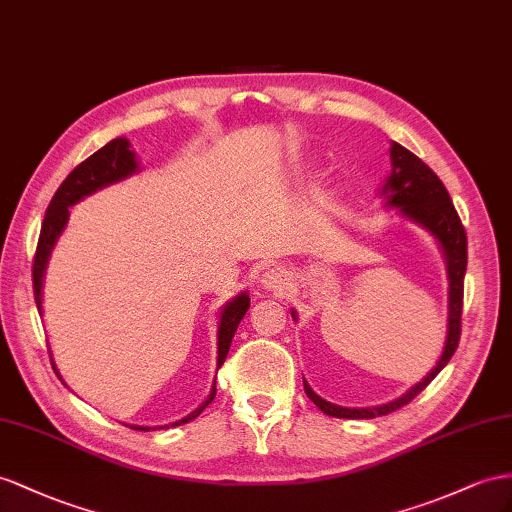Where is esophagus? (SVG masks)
<instances>
[{
	"label": "esophagus",
	"mask_w": 512,
	"mask_h": 512,
	"mask_svg": "<svg viewBox=\"0 0 512 512\" xmlns=\"http://www.w3.org/2000/svg\"><path fill=\"white\" fill-rule=\"evenodd\" d=\"M290 272L285 268H268L264 274H261V287L266 292H274V294H285L287 287H290Z\"/></svg>",
	"instance_id": "1"
}]
</instances>
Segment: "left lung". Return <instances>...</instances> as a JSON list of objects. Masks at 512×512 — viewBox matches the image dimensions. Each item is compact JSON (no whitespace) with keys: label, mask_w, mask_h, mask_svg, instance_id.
Wrapping results in <instances>:
<instances>
[{"label":"left lung","mask_w":512,"mask_h":512,"mask_svg":"<svg viewBox=\"0 0 512 512\" xmlns=\"http://www.w3.org/2000/svg\"><path fill=\"white\" fill-rule=\"evenodd\" d=\"M389 160H391V173L387 175L381 196H385V207H393L396 212L411 220L413 225L428 231L432 238L437 240L443 259L445 270H448V331H445V342L441 357L435 368H432L422 381L415 383L409 391H404L400 398L391 400L387 404L378 406H361V409H348V406H339L329 400L320 398L311 385L305 381L303 385L309 400L318 406V409L331 417H344V419H372L381 417L391 411L400 409V406L409 404L419 391H424L432 378H435L448 361L452 359L454 350L461 339V311H463V281L467 270V235L463 229V222L458 218L454 203L450 199L448 190L441 183V179L432 173V170L419 160L415 153L404 149L402 144L391 142L389 147ZM292 318L298 320L296 309H292Z\"/></svg>","instance_id":"left-lung-1"}]
</instances>
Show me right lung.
Here are the masks:
<instances>
[{"label": "right lung", "instance_id": "right-lung-1", "mask_svg": "<svg viewBox=\"0 0 512 512\" xmlns=\"http://www.w3.org/2000/svg\"><path fill=\"white\" fill-rule=\"evenodd\" d=\"M136 173H140V164L136 160V153L131 151L129 140L114 138L106 144V147H101L97 153L90 155L86 162H82L67 179L62 181V186L58 188L54 199H51V203L47 207V214H45L43 227H41V238H38V246H36L32 277H34V298H36L38 313H43L45 270L49 264L51 251H54V246L58 244L62 231L67 229V222L71 216L69 207L77 205L82 199H86V196L95 194L97 190L108 188V186H112V183H119ZM248 305H251V296H248V292L244 290L238 296H233L229 303H225L220 309L216 370L227 359V352L231 348V339H233L235 331H238V324L244 318V313L248 311ZM54 368H56V363H54ZM56 374L60 376L58 368H56ZM214 396H216V381L212 383V389H209L207 398L199 406H196L192 413L177 419V422H173L170 426H181V424L192 422L194 417H199L205 411V406L214 400ZM127 426L134 430H151V426H136V424H127ZM160 428H168V424L160 426Z\"/></svg>", "mask_w": 512, "mask_h": 512}]
</instances>
